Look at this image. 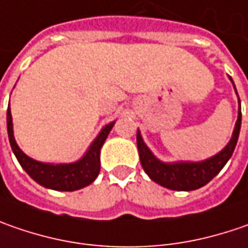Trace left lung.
I'll return each mask as SVG.
<instances>
[{"label": "left lung", "mask_w": 248, "mask_h": 248, "mask_svg": "<svg viewBox=\"0 0 248 248\" xmlns=\"http://www.w3.org/2000/svg\"><path fill=\"white\" fill-rule=\"evenodd\" d=\"M229 79L232 80V78ZM240 126H242V107H240V100H239V116L234 124L233 135H232L231 141L226 144L221 153L201 162H172V164L162 162L155 158L143 141L140 132L137 130V148H139L141 167L151 180L170 190L190 191V190L202 187L215 178L229 161V158L234 151V147L237 144Z\"/></svg>", "instance_id": "obj_1"}]
</instances>
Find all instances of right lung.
<instances>
[{
    "mask_svg": "<svg viewBox=\"0 0 248 248\" xmlns=\"http://www.w3.org/2000/svg\"><path fill=\"white\" fill-rule=\"evenodd\" d=\"M115 122H111L104 126L100 135L93 141L90 148L76 162L72 164H46L38 162L36 159L27 156L16 144L14 137V124H12V115L8 107L6 111V127H8V137L12 147V151L19 161L20 167L26 170V173L36 180L38 185L47 188L58 190V191H75L79 188L86 187L92 185L100 173V151L108 133L111 132Z\"/></svg>",
    "mask_w": 248,
    "mask_h": 248,
    "instance_id": "1",
    "label": "right lung"
}]
</instances>
